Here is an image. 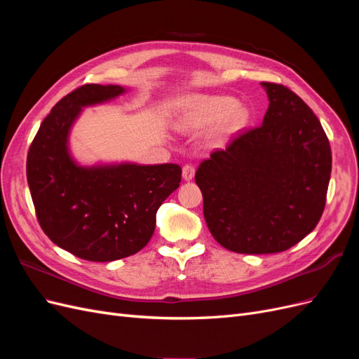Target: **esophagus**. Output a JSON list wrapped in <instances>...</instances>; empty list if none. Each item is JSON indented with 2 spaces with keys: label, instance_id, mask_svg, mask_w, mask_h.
<instances>
[{
  "label": "esophagus",
  "instance_id": "34e87169",
  "mask_svg": "<svg viewBox=\"0 0 359 359\" xmlns=\"http://www.w3.org/2000/svg\"><path fill=\"white\" fill-rule=\"evenodd\" d=\"M194 172H196V168H194L193 165H184L182 166V178L186 180V181L193 180Z\"/></svg>",
  "mask_w": 359,
  "mask_h": 359
}]
</instances>
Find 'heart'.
Instances as JSON below:
<instances>
[{
    "instance_id": "b5f03b06",
    "label": "heart",
    "mask_w": 359,
    "mask_h": 359,
    "mask_svg": "<svg viewBox=\"0 0 359 359\" xmlns=\"http://www.w3.org/2000/svg\"><path fill=\"white\" fill-rule=\"evenodd\" d=\"M247 106L229 95L193 94L180 99L175 124L180 130L194 132L215 123L214 139L223 140L240 132L248 123Z\"/></svg>"
}]
</instances>
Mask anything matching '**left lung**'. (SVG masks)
<instances>
[{
  "mask_svg": "<svg viewBox=\"0 0 359 359\" xmlns=\"http://www.w3.org/2000/svg\"><path fill=\"white\" fill-rule=\"evenodd\" d=\"M269 106L259 127L203 160L194 175L215 241L235 253H280L319 223L331 177L325 130L287 86L262 82Z\"/></svg>",
  "mask_w": 359,
  "mask_h": 359,
  "instance_id": "left-lung-1",
  "label": "left lung"
}]
</instances>
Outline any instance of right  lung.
<instances>
[{"instance_id": "add662e5", "label": "right lung", "mask_w": 359, "mask_h": 359, "mask_svg": "<svg viewBox=\"0 0 359 359\" xmlns=\"http://www.w3.org/2000/svg\"><path fill=\"white\" fill-rule=\"evenodd\" d=\"M119 85L86 83L52 107L27 156V180L40 227L49 240L91 262L132 256L156 229V214L180 187L181 166L123 165L82 168L67 140L83 106L115 99Z\"/></svg>"}]
</instances>
